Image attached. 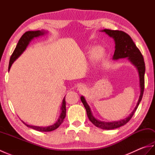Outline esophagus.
I'll return each instance as SVG.
<instances>
[{"label":"esophagus","mask_w":155,"mask_h":155,"mask_svg":"<svg viewBox=\"0 0 155 155\" xmlns=\"http://www.w3.org/2000/svg\"><path fill=\"white\" fill-rule=\"evenodd\" d=\"M85 88H86V87H85L84 85L81 84V85H79V86H78V91H84Z\"/></svg>","instance_id":"obj_1"}]
</instances>
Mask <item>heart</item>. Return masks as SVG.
Instances as JSON below:
<instances>
[{"label":"heart","mask_w":155,"mask_h":155,"mask_svg":"<svg viewBox=\"0 0 155 155\" xmlns=\"http://www.w3.org/2000/svg\"><path fill=\"white\" fill-rule=\"evenodd\" d=\"M104 53V51L102 47H96L93 51V57L95 59H100L102 57H103Z\"/></svg>","instance_id":"1"}]
</instances>
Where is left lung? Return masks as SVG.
<instances>
[{
    "instance_id": "obj_1",
    "label": "left lung",
    "mask_w": 155,
    "mask_h": 155,
    "mask_svg": "<svg viewBox=\"0 0 155 155\" xmlns=\"http://www.w3.org/2000/svg\"><path fill=\"white\" fill-rule=\"evenodd\" d=\"M102 32H104L105 33H107L109 37L113 38L115 42V51L113 58L114 60L127 57L128 60L137 67L139 74L140 94L139 101H138L137 106L134 108L133 111L130 113L129 116L123 120L113 122H103L97 120L92 114L91 108L88 106L84 97L83 96L81 97L82 103H83L85 109L87 110V116L91 123L97 127L102 128V129L111 130L123 126L125 124H127L133 117V114L139 107L140 101L142 100L144 93L145 64H144L143 54H141L139 49L137 47L133 39L126 32L122 31H114L110 30V29H104Z\"/></svg>"
}]
</instances>
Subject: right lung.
<instances>
[{
	"mask_svg": "<svg viewBox=\"0 0 155 155\" xmlns=\"http://www.w3.org/2000/svg\"><path fill=\"white\" fill-rule=\"evenodd\" d=\"M45 33V31H27L23 35L21 38H20L18 41V42L17 45L15 49L14 52L12 54L11 58H10V62H9V65H8V70H10L11 66L13 62H14L16 59H17L22 54L23 52L25 51V49L27 48L29 42L31 41L35 37H38L41 35H43ZM61 112L60 117H59L58 120L56 122V123L53 124L51 125V126L48 127H37V126H33V125H29L26 124L25 122H22L24 123L26 126L31 128L32 129H35L36 130L41 131V132H50V131H52L60 126V125L63 123V120L66 117V101H65V97L63 98V101H62V107H61Z\"/></svg>",
	"mask_w": 155,
	"mask_h": 155,
	"instance_id": "obj_1",
	"label": "right lung"
}]
</instances>
